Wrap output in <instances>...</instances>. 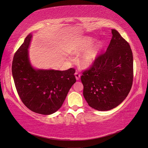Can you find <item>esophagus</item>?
I'll return each instance as SVG.
<instances>
[{
  "label": "esophagus",
  "instance_id": "1",
  "mask_svg": "<svg viewBox=\"0 0 148 148\" xmlns=\"http://www.w3.org/2000/svg\"><path fill=\"white\" fill-rule=\"evenodd\" d=\"M75 78L77 79V80H79L80 78V75L79 74V73L78 72H76L75 73Z\"/></svg>",
  "mask_w": 148,
  "mask_h": 148
}]
</instances>
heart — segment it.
Returning a JSON list of instances; mask_svg holds the SVG:
<instances>
[{"mask_svg": "<svg viewBox=\"0 0 148 148\" xmlns=\"http://www.w3.org/2000/svg\"><path fill=\"white\" fill-rule=\"evenodd\" d=\"M93 39L89 37L82 38L71 51V53L77 54L84 52L91 46ZM103 47V44L101 41H98L94 44L88 50L83 53L79 59V64L83 68H89L92 66L96 62L98 56Z\"/></svg>", "mask_w": 148, "mask_h": 148, "instance_id": "obj_1", "label": "heart"}]
</instances>
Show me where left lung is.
<instances>
[{
    "label": "left lung",
    "instance_id": "obj_1",
    "mask_svg": "<svg viewBox=\"0 0 148 148\" xmlns=\"http://www.w3.org/2000/svg\"><path fill=\"white\" fill-rule=\"evenodd\" d=\"M106 52L98 56L92 67L81 77L83 96L88 105L99 111L112 109L127 97L133 78V59L129 44L118 31Z\"/></svg>",
    "mask_w": 148,
    "mask_h": 148
}]
</instances>
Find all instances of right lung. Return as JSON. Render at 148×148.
I'll use <instances>...</instances> for the list:
<instances>
[{
    "mask_svg": "<svg viewBox=\"0 0 148 148\" xmlns=\"http://www.w3.org/2000/svg\"><path fill=\"white\" fill-rule=\"evenodd\" d=\"M33 35L29 33L15 52L12 75L21 101L34 112L51 115L62 107L76 82L74 69L60 71L36 69L31 64L28 49Z\"/></svg>",
    "mask_w": 148,
    "mask_h": 148,
    "instance_id": "add662e5",
    "label": "right lung"
}]
</instances>
